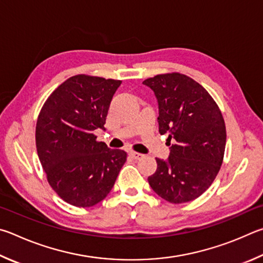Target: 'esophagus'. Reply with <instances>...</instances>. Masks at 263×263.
Returning a JSON list of instances; mask_svg holds the SVG:
<instances>
[{
    "label": "esophagus",
    "instance_id": "obj_1",
    "mask_svg": "<svg viewBox=\"0 0 263 263\" xmlns=\"http://www.w3.org/2000/svg\"><path fill=\"white\" fill-rule=\"evenodd\" d=\"M128 155H129V157L133 158V159H135V160H139V159H141L142 157H143V155H141L139 153H135V151H130V153H129Z\"/></svg>",
    "mask_w": 263,
    "mask_h": 263
}]
</instances>
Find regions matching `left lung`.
Masks as SVG:
<instances>
[{
    "mask_svg": "<svg viewBox=\"0 0 263 263\" xmlns=\"http://www.w3.org/2000/svg\"><path fill=\"white\" fill-rule=\"evenodd\" d=\"M143 84L158 103L159 133L167 134V159L156 158L148 178L156 194L171 203L193 201L208 190L223 163L227 130L217 104L203 86L179 72L148 78Z\"/></svg>",
    "mask_w": 263,
    "mask_h": 263,
    "instance_id": "1",
    "label": "left lung"
}]
</instances>
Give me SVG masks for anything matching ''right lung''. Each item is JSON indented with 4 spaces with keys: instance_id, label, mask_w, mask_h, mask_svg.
Segmentation results:
<instances>
[{
    "instance_id": "obj_1",
    "label": "right lung",
    "mask_w": 263,
    "mask_h": 263,
    "mask_svg": "<svg viewBox=\"0 0 263 263\" xmlns=\"http://www.w3.org/2000/svg\"><path fill=\"white\" fill-rule=\"evenodd\" d=\"M121 81L76 75L44 104L35 127L38 157L54 192L67 203L89 208L109 194L127 154L97 142Z\"/></svg>"
}]
</instances>
